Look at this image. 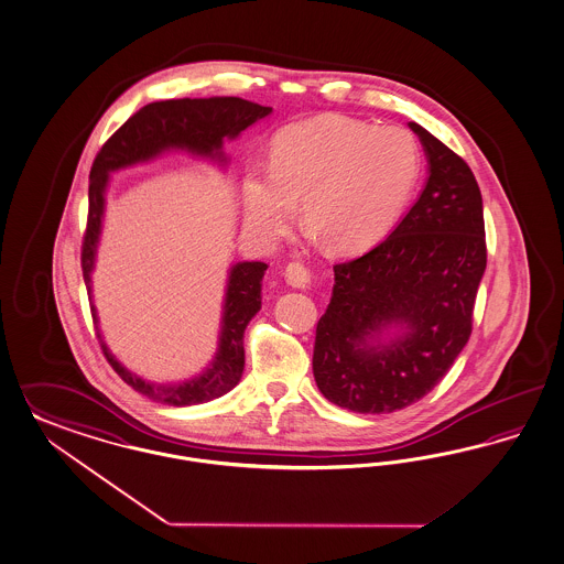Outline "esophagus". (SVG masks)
Instances as JSON below:
<instances>
[{"label":"esophagus","instance_id":"esophagus-1","mask_svg":"<svg viewBox=\"0 0 564 564\" xmlns=\"http://www.w3.org/2000/svg\"><path fill=\"white\" fill-rule=\"evenodd\" d=\"M285 279H288V283H290L292 288L304 290V288L311 285L312 272L304 262H290V264L285 267Z\"/></svg>","mask_w":564,"mask_h":564}]
</instances>
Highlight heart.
I'll use <instances>...</instances> for the list:
<instances>
[{"mask_svg": "<svg viewBox=\"0 0 564 564\" xmlns=\"http://www.w3.org/2000/svg\"><path fill=\"white\" fill-rule=\"evenodd\" d=\"M419 176L421 150L409 131L311 118L272 139L271 173L246 178V220L274 241L292 229L302 199L306 223L333 250L367 252L398 225Z\"/></svg>", "mask_w": 564, "mask_h": 564, "instance_id": "1", "label": "heart"}]
</instances>
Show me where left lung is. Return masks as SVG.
<instances>
[{
    "mask_svg": "<svg viewBox=\"0 0 564 564\" xmlns=\"http://www.w3.org/2000/svg\"><path fill=\"white\" fill-rule=\"evenodd\" d=\"M429 178L402 223L370 252L333 267L312 370L341 409L383 414L435 388L470 337L486 271L484 199L473 171L416 122ZM391 326L405 330L380 344Z\"/></svg>",
    "mask_w": 564,
    "mask_h": 564,
    "instance_id": "obj_1",
    "label": "left lung"
}]
</instances>
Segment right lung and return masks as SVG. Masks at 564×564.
Masks as SVG:
<instances>
[{
	"mask_svg": "<svg viewBox=\"0 0 564 564\" xmlns=\"http://www.w3.org/2000/svg\"><path fill=\"white\" fill-rule=\"evenodd\" d=\"M271 112L272 108L269 106H260L241 98H183L148 104L129 118L117 133L101 145L89 173V214L80 250V269L87 293L91 295V271L101 231L104 194L108 185V175L112 171L152 160L164 150H185L195 155L225 160L220 150L223 139H235L243 129H248L260 118L269 117ZM267 269L269 267L264 262H237L231 269L225 295L218 351L213 365L199 377L175 386H158L143 381L141 377H137L118 362L104 344L101 333L96 327L99 346L106 360L127 386L148 395L150 400L169 406H192L225 395L239 383L243 372V330L252 321L253 314L262 306L260 293L262 276ZM91 316L94 323H98L94 306Z\"/></svg>",
	"mask_w": 564,
	"mask_h": 564,
	"instance_id": "right-lung-1",
	"label": "right lung"
}]
</instances>
